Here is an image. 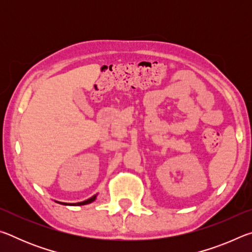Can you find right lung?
I'll return each mask as SVG.
<instances>
[{
	"label": "right lung",
	"mask_w": 252,
	"mask_h": 252,
	"mask_svg": "<svg viewBox=\"0 0 252 252\" xmlns=\"http://www.w3.org/2000/svg\"><path fill=\"white\" fill-rule=\"evenodd\" d=\"M95 197L96 195H93L92 198H90V199H88V200H85V201H83V202H78V203H72L71 206H83V204H88V203H91L92 201H94L95 200ZM60 203H62V202H60ZM62 204H66V203H62Z\"/></svg>",
	"instance_id": "obj_1"
}]
</instances>
